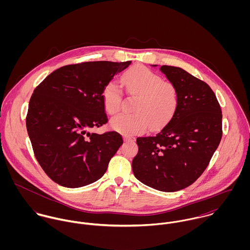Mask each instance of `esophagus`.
I'll return each instance as SVG.
<instances>
[{
    "label": "esophagus",
    "instance_id": "34e87169",
    "mask_svg": "<svg viewBox=\"0 0 250 250\" xmlns=\"http://www.w3.org/2000/svg\"><path fill=\"white\" fill-rule=\"evenodd\" d=\"M124 141H125L126 143H130V142H132V139H129V138H125V139H124Z\"/></svg>",
    "mask_w": 250,
    "mask_h": 250
}]
</instances>
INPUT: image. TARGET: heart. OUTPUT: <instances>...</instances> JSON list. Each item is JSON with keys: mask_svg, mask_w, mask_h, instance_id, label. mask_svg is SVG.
<instances>
[{"mask_svg": "<svg viewBox=\"0 0 250 250\" xmlns=\"http://www.w3.org/2000/svg\"><path fill=\"white\" fill-rule=\"evenodd\" d=\"M130 92L140 95L135 113H120L111 118L112 130L124 135L134 136L144 132L148 126L157 129L168 123L178 107L176 87L164 82L163 78L150 69L137 66L126 72L121 79ZM105 109L109 114L116 113L122 105V92L115 81H110L102 93Z\"/></svg>", "mask_w": 250, "mask_h": 250, "instance_id": "obj_1", "label": "heart"}]
</instances>
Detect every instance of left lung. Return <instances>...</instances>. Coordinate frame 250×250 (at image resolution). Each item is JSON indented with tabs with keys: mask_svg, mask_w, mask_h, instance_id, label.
<instances>
[{
	"mask_svg": "<svg viewBox=\"0 0 250 250\" xmlns=\"http://www.w3.org/2000/svg\"><path fill=\"white\" fill-rule=\"evenodd\" d=\"M160 70L176 87L178 107L155 136L137 139L132 167L144 185L172 192L190 186L208 167L222 137V113L206 83L180 67Z\"/></svg>",
	"mask_w": 250,
	"mask_h": 250,
	"instance_id": "left-lung-1",
	"label": "left lung"
}]
</instances>
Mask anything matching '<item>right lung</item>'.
Listing matches in <instances>:
<instances>
[{
	"label": "right lung",
	"instance_id": "1",
	"mask_svg": "<svg viewBox=\"0 0 250 250\" xmlns=\"http://www.w3.org/2000/svg\"><path fill=\"white\" fill-rule=\"evenodd\" d=\"M131 62H90L62 66L34 91L26 119L37 162L65 188H81L101 178L122 145L116 132L88 130L107 122L102 93Z\"/></svg>",
	"mask_w": 250,
	"mask_h": 250
}]
</instances>
